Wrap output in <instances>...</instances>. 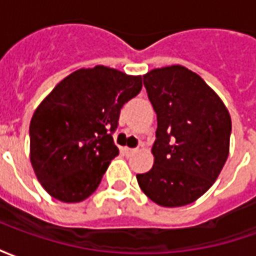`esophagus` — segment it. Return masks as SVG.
Returning a JSON list of instances; mask_svg holds the SVG:
<instances>
[{"instance_id": "obj_1", "label": "esophagus", "mask_w": 256, "mask_h": 256, "mask_svg": "<svg viewBox=\"0 0 256 256\" xmlns=\"http://www.w3.org/2000/svg\"><path fill=\"white\" fill-rule=\"evenodd\" d=\"M141 150V148H123V150H124V154L126 155H133V154H136V152H138V150Z\"/></svg>"}]
</instances>
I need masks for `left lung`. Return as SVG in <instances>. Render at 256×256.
<instances>
[{
	"instance_id": "8db88e82",
	"label": "left lung",
	"mask_w": 256,
	"mask_h": 256,
	"mask_svg": "<svg viewBox=\"0 0 256 256\" xmlns=\"http://www.w3.org/2000/svg\"><path fill=\"white\" fill-rule=\"evenodd\" d=\"M158 115L154 166L137 174L141 190L162 207H181L207 192L225 166L232 119L220 97L184 66L142 76Z\"/></svg>"
}]
</instances>
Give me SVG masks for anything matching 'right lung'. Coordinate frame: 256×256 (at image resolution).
<instances>
[{
    "label": "right lung",
    "mask_w": 256,
    "mask_h": 256,
    "mask_svg": "<svg viewBox=\"0 0 256 256\" xmlns=\"http://www.w3.org/2000/svg\"><path fill=\"white\" fill-rule=\"evenodd\" d=\"M141 88V75L106 66L79 68L36 106L30 122V162L52 198L79 203L97 189L119 155L112 133L120 108Z\"/></svg>",
    "instance_id": "1"
}]
</instances>
